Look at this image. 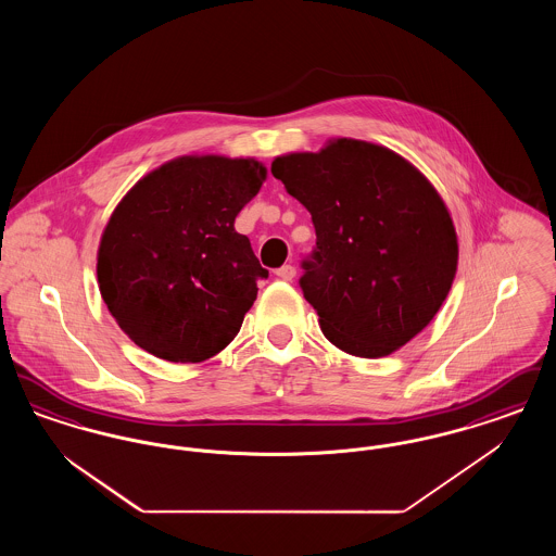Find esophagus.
<instances>
[{
  "label": "esophagus",
  "mask_w": 556,
  "mask_h": 556,
  "mask_svg": "<svg viewBox=\"0 0 556 556\" xmlns=\"http://www.w3.org/2000/svg\"><path fill=\"white\" fill-rule=\"evenodd\" d=\"M275 275H277L279 279H283V281H291V279L295 277V266L283 265L281 268L275 270Z\"/></svg>",
  "instance_id": "esophagus-1"
}]
</instances>
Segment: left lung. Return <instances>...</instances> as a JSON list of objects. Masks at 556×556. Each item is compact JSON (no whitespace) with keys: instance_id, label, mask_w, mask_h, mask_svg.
I'll return each mask as SVG.
<instances>
[{"instance_id":"1","label":"left lung","mask_w":556,"mask_h":556,"mask_svg":"<svg viewBox=\"0 0 556 556\" xmlns=\"http://www.w3.org/2000/svg\"><path fill=\"white\" fill-rule=\"evenodd\" d=\"M270 173L313 216L317 248L300 288L325 338L352 356L381 358L421 333L458 265L448 208L424 173L348 137L277 156Z\"/></svg>"}]
</instances>
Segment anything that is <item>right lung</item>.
Returning a JSON list of instances; mask_svg holds the SVG:
<instances>
[{
  "instance_id": "obj_1",
  "label": "right lung",
  "mask_w": 556,
  "mask_h": 556,
  "mask_svg": "<svg viewBox=\"0 0 556 556\" xmlns=\"http://www.w3.org/2000/svg\"><path fill=\"white\" fill-rule=\"evenodd\" d=\"M254 159L181 156L148 173L108 220L98 283L110 315L146 352L202 363L233 342L268 270L236 231L261 191Z\"/></svg>"
}]
</instances>
